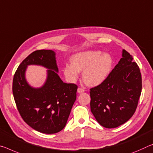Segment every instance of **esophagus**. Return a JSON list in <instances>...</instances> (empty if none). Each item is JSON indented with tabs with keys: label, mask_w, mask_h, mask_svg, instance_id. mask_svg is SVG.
<instances>
[{
	"label": "esophagus",
	"mask_w": 153,
	"mask_h": 153,
	"mask_svg": "<svg viewBox=\"0 0 153 153\" xmlns=\"http://www.w3.org/2000/svg\"><path fill=\"white\" fill-rule=\"evenodd\" d=\"M84 91H85V90H84V88H77V93H84Z\"/></svg>",
	"instance_id": "esophagus-1"
}]
</instances>
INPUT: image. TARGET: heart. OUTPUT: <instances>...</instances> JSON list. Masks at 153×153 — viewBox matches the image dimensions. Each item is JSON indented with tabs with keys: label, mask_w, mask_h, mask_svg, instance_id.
Returning <instances> with one entry per match:
<instances>
[{
	"label": "heart",
	"mask_w": 153,
	"mask_h": 153,
	"mask_svg": "<svg viewBox=\"0 0 153 153\" xmlns=\"http://www.w3.org/2000/svg\"><path fill=\"white\" fill-rule=\"evenodd\" d=\"M112 59L108 54L99 51H86L74 54L71 58V65H66L63 74L69 82H75L82 71V79L86 84L96 86L105 80L110 74Z\"/></svg>",
	"instance_id": "1"
}]
</instances>
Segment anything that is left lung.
Masks as SVG:
<instances>
[{"label": "left lung", "mask_w": 153, "mask_h": 153, "mask_svg": "<svg viewBox=\"0 0 153 153\" xmlns=\"http://www.w3.org/2000/svg\"><path fill=\"white\" fill-rule=\"evenodd\" d=\"M142 92V76L125 50L105 81L91 88V110L101 126L111 129L124 124L136 110Z\"/></svg>", "instance_id": "obj_1"}]
</instances>
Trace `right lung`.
Listing matches in <instances>:
<instances>
[{
	"mask_svg": "<svg viewBox=\"0 0 153 153\" xmlns=\"http://www.w3.org/2000/svg\"><path fill=\"white\" fill-rule=\"evenodd\" d=\"M28 65L48 69L47 78L40 88H34L26 81ZM58 72L54 51L37 50L21 62L13 79L14 100L22 118L33 129L47 134L63 129L76 99L77 85L65 83Z\"/></svg>",
	"mask_w": 153,
	"mask_h": 153,
	"instance_id": "add662e5",
	"label": "right lung"
}]
</instances>
